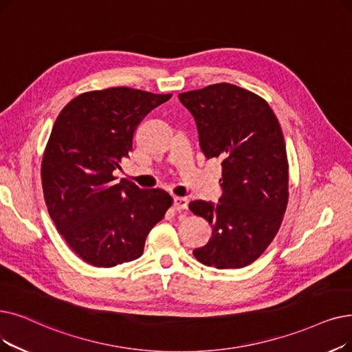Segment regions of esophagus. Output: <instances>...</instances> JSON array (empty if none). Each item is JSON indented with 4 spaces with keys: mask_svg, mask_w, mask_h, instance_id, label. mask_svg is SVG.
<instances>
[{
    "mask_svg": "<svg viewBox=\"0 0 352 352\" xmlns=\"http://www.w3.org/2000/svg\"><path fill=\"white\" fill-rule=\"evenodd\" d=\"M174 207L177 210H187L188 208V200L186 197H174Z\"/></svg>",
    "mask_w": 352,
    "mask_h": 352,
    "instance_id": "1",
    "label": "esophagus"
}]
</instances>
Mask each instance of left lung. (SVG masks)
Listing matches in <instances>:
<instances>
[{"label":"left lung","mask_w":352,"mask_h":352,"mask_svg":"<svg viewBox=\"0 0 352 352\" xmlns=\"http://www.w3.org/2000/svg\"><path fill=\"white\" fill-rule=\"evenodd\" d=\"M194 116L207 160H221L219 204L195 200L190 210L212 233L192 253L217 269L253 263L276 236L287 206L289 165L278 118L265 99L230 83L178 95Z\"/></svg>","instance_id":"left-lung-1"}]
</instances>
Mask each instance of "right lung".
<instances>
[{"mask_svg":"<svg viewBox=\"0 0 352 352\" xmlns=\"http://www.w3.org/2000/svg\"><path fill=\"white\" fill-rule=\"evenodd\" d=\"M171 95L111 87L87 91L57 116L41 162L45 206L58 233L89 265L112 267L142 256L173 198L116 181L141 120Z\"/></svg>","mask_w":352,"mask_h":352,"instance_id":"1","label":"right lung"}]
</instances>
